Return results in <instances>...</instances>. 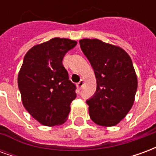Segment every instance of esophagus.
Segmentation results:
<instances>
[{
    "label": "esophagus",
    "instance_id": "obj_1",
    "mask_svg": "<svg viewBox=\"0 0 156 156\" xmlns=\"http://www.w3.org/2000/svg\"><path fill=\"white\" fill-rule=\"evenodd\" d=\"M83 84H84V81H83V79H81V80H80V82L77 83V87H78V88H79V89H80V88H81L83 86Z\"/></svg>",
    "mask_w": 156,
    "mask_h": 156
}]
</instances>
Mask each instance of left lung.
<instances>
[{
  "label": "left lung",
  "instance_id": "8db88e82",
  "mask_svg": "<svg viewBox=\"0 0 156 156\" xmlns=\"http://www.w3.org/2000/svg\"><path fill=\"white\" fill-rule=\"evenodd\" d=\"M79 43L97 81L96 93L86 101L89 116L98 125L115 126L134 105L138 81L132 60L123 48L98 39Z\"/></svg>",
  "mask_w": 156,
  "mask_h": 156
}]
</instances>
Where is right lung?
Instances as JSON below:
<instances>
[{"label":"right lung","mask_w":156,"mask_h":156,"mask_svg":"<svg viewBox=\"0 0 156 156\" xmlns=\"http://www.w3.org/2000/svg\"><path fill=\"white\" fill-rule=\"evenodd\" d=\"M76 45L71 39L54 37L35 45L24 57L17 78L22 105L42 125H60L68 119L76 86L62 59Z\"/></svg>","instance_id":"obj_1"}]
</instances>
